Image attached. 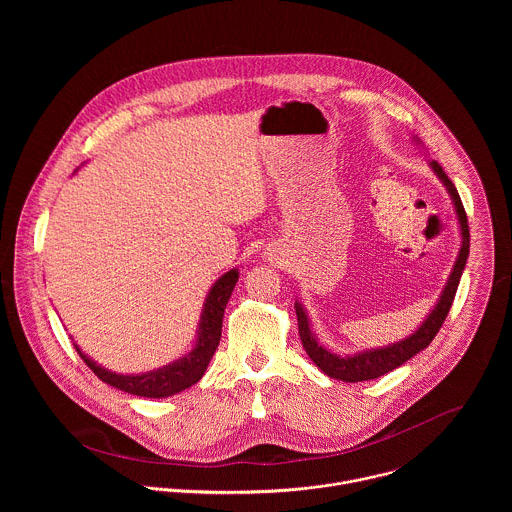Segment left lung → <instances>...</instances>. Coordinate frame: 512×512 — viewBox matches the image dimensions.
I'll return each instance as SVG.
<instances>
[{"instance_id":"8db88e82","label":"left lung","mask_w":512,"mask_h":512,"mask_svg":"<svg viewBox=\"0 0 512 512\" xmlns=\"http://www.w3.org/2000/svg\"><path fill=\"white\" fill-rule=\"evenodd\" d=\"M420 142V140H418ZM430 167L434 169V173L438 175L439 181L445 185L455 213H457V220L461 226V248L457 254V260L453 264V270L447 278V284L443 288V292L438 297V303L434 305V309L430 311V315L422 321V325L406 339L386 345V347H378V349H368V351H361L355 355H337L327 351L325 347H321L315 339V335L311 333L309 327V317L303 309V305L299 301H295V313H297V325H299V337L303 343L305 353L309 355V359L315 363L317 368H321L327 376L343 380V382H363V380H372L378 378L398 366L404 365L406 361H410L414 355H418L420 351H424L434 337L438 335L439 327L443 325L453 297L457 292L463 268L467 264V256H469V224H467V215L463 209V203L459 199V193L455 189V185L451 183V179L445 175V171L441 169L438 161H432Z\"/></svg>"}]
</instances>
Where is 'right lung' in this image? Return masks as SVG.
<instances>
[{
	"instance_id": "add662e5",
	"label": "right lung",
	"mask_w": 512,
	"mask_h": 512,
	"mask_svg": "<svg viewBox=\"0 0 512 512\" xmlns=\"http://www.w3.org/2000/svg\"><path fill=\"white\" fill-rule=\"evenodd\" d=\"M236 282H238V270L232 268L226 274H222L219 280L213 284L211 292L205 299V305H203L197 341H195L193 351L169 365L149 370V372H142V374H118L104 366L96 365L88 355H84L78 349L76 343H74V347H76L80 359L102 382H106L118 390H124L134 396H144V398L173 396V394L197 384L203 378L207 366L211 363V359L219 347L224 307L230 299V293L234 290Z\"/></svg>"
}]
</instances>
